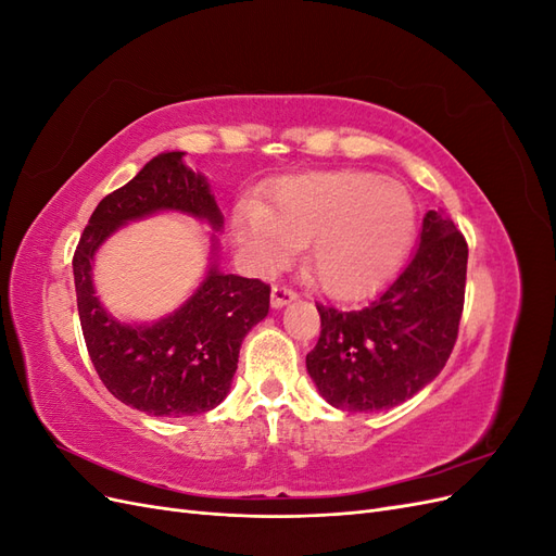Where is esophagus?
Instances as JSON below:
<instances>
[{
	"label": "esophagus",
	"instance_id": "1",
	"mask_svg": "<svg viewBox=\"0 0 556 556\" xmlns=\"http://www.w3.org/2000/svg\"><path fill=\"white\" fill-rule=\"evenodd\" d=\"M294 299H296V292L292 288H288V285H274V290H271V306L274 308L288 306Z\"/></svg>",
	"mask_w": 556,
	"mask_h": 556
}]
</instances>
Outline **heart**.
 Here are the masks:
<instances>
[{"label": "heart", "mask_w": 556, "mask_h": 556, "mask_svg": "<svg viewBox=\"0 0 556 556\" xmlns=\"http://www.w3.org/2000/svg\"><path fill=\"white\" fill-rule=\"evenodd\" d=\"M243 245L262 264H280L308 242L306 271L319 290L352 299L371 292L406 252L415 208L399 182L362 172L285 178L264 208L243 204Z\"/></svg>", "instance_id": "obj_1"}]
</instances>
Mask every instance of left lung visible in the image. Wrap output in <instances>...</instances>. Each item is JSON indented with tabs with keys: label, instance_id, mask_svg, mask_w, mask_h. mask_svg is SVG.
<instances>
[{
	"label": "left lung",
	"instance_id": "obj_1",
	"mask_svg": "<svg viewBox=\"0 0 556 556\" xmlns=\"http://www.w3.org/2000/svg\"><path fill=\"white\" fill-rule=\"evenodd\" d=\"M468 245L439 211L422 220L419 248L394 282L366 306L317 304L319 339L306 368L333 408H394L443 371L457 343Z\"/></svg>",
	"mask_w": 556,
	"mask_h": 556
}]
</instances>
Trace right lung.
Returning <instances> with one entry per match:
<instances>
[{
    "label": "right lung",
    "mask_w": 556,
    "mask_h": 556,
    "mask_svg": "<svg viewBox=\"0 0 556 556\" xmlns=\"http://www.w3.org/2000/svg\"><path fill=\"white\" fill-rule=\"evenodd\" d=\"M157 211L190 213L223 227L208 182L182 164V153L150 160L99 201L80 233L74 252L80 329L97 376L117 401L157 417L199 415L227 396L241 343L266 317L271 288L260 278L220 274L213 264L174 315L148 327L117 323L94 296L92 257L117 227Z\"/></svg>",
    "instance_id": "add662e5"
}]
</instances>
